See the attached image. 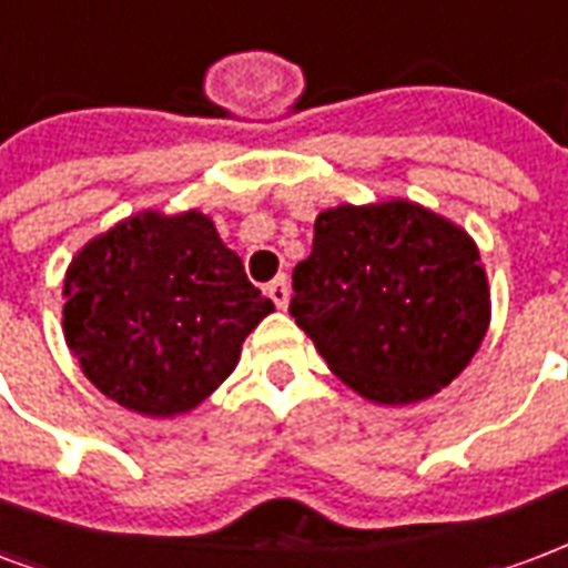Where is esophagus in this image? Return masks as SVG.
Instances as JSON below:
<instances>
[{
  "instance_id": "obj_1",
  "label": "esophagus",
  "mask_w": 568,
  "mask_h": 568,
  "mask_svg": "<svg viewBox=\"0 0 568 568\" xmlns=\"http://www.w3.org/2000/svg\"><path fill=\"white\" fill-rule=\"evenodd\" d=\"M266 293H268V300L275 302L281 311L287 308V302H290V284L284 275H278V278L272 281V284H266Z\"/></svg>"
}]
</instances>
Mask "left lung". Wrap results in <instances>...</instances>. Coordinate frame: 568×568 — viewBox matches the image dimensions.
<instances>
[{
    "label": "left lung",
    "instance_id": "8db88e82",
    "mask_svg": "<svg viewBox=\"0 0 568 568\" xmlns=\"http://www.w3.org/2000/svg\"><path fill=\"white\" fill-rule=\"evenodd\" d=\"M290 314L338 381L400 407L470 365L491 323V287L473 236L449 219L404 197L341 203L314 221Z\"/></svg>",
    "mask_w": 568,
    "mask_h": 568
}]
</instances>
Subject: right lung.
Listing matches in <instances>:
<instances>
[{
    "label": "right lung",
    "mask_w": 568,
    "mask_h": 568,
    "mask_svg": "<svg viewBox=\"0 0 568 568\" xmlns=\"http://www.w3.org/2000/svg\"><path fill=\"white\" fill-rule=\"evenodd\" d=\"M62 296V332L89 383L155 419L203 404L275 311L197 209H146L89 239Z\"/></svg>",
    "instance_id": "1"
}]
</instances>
